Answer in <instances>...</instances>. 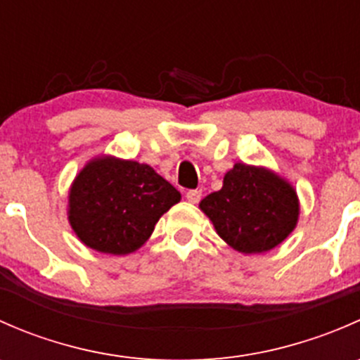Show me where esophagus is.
Returning a JSON list of instances; mask_svg holds the SVG:
<instances>
[{
	"label": "esophagus",
	"mask_w": 360,
	"mask_h": 360,
	"mask_svg": "<svg viewBox=\"0 0 360 360\" xmlns=\"http://www.w3.org/2000/svg\"><path fill=\"white\" fill-rule=\"evenodd\" d=\"M202 198V191L200 190H190L186 193V200L190 203H198Z\"/></svg>",
	"instance_id": "esophagus-1"
}]
</instances>
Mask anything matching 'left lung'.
I'll list each match as a JSON object with an SVG mask.
<instances>
[{
	"mask_svg": "<svg viewBox=\"0 0 360 360\" xmlns=\"http://www.w3.org/2000/svg\"><path fill=\"white\" fill-rule=\"evenodd\" d=\"M200 209L217 235L235 250L259 254L277 248L296 228L300 202L294 188L264 167L235 163L219 191Z\"/></svg>",
	"mask_w": 360,
	"mask_h": 360,
	"instance_id": "8db88e82",
	"label": "left lung"
}]
</instances>
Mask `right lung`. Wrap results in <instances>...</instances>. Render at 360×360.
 <instances>
[{
	"mask_svg": "<svg viewBox=\"0 0 360 360\" xmlns=\"http://www.w3.org/2000/svg\"><path fill=\"white\" fill-rule=\"evenodd\" d=\"M179 200V191L146 163L99 157L76 176L68 217L86 248L122 256L139 249Z\"/></svg>",
	"mask_w": 360,
	"mask_h": 360,
	"instance_id": "add662e5",
	"label": "right lung"
}]
</instances>
